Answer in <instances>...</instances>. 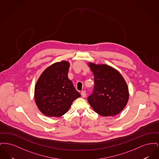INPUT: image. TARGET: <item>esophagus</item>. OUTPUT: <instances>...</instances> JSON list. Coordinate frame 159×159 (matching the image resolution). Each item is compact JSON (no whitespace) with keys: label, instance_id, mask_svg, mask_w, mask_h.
<instances>
[{"label":"esophagus","instance_id":"esophagus-1","mask_svg":"<svg viewBox=\"0 0 159 159\" xmlns=\"http://www.w3.org/2000/svg\"><path fill=\"white\" fill-rule=\"evenodd\" d=\"M81 95H82V96L83 97V98H84V97H86V92L84 91H82L81 92Z\"/></svg>","mask_w":159,"mask_h":159}]
</instances>
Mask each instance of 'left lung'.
<instances>
[{"instance_id":"1","label":"left lung","mask_w":159,"mask_h":159,"mask_svg":"<svg viewBox=\"0 0 159 159\" xmlns=\"http://www.w3.org/2000/svg\"><path fill=\"white\" fill-rule=\"evenodd\" d=\"M94 77V88L88 101L93 110L104 117L119 113L129 99L128 85L121 74L106 64L89 63Z\"/></svg>"}]
</instances>
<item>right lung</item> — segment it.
<instances>
[{"label":"right lung","mask_w":159,"mask_h":159,"mask_svg":"<svg viewBox=\"0 0 159 159\" xmlns=\"http://www.w3.org/2000/svg\"><path fill=\"white\" fill-rule=\"evenodd\" d=\"M70 64L62 61L54 63L42 73L34 88V99L39 110L49 117L66 113L73 102L80 97L68 79Z\"/></svg>","instance_id":"add662e5"}]
</instances>
